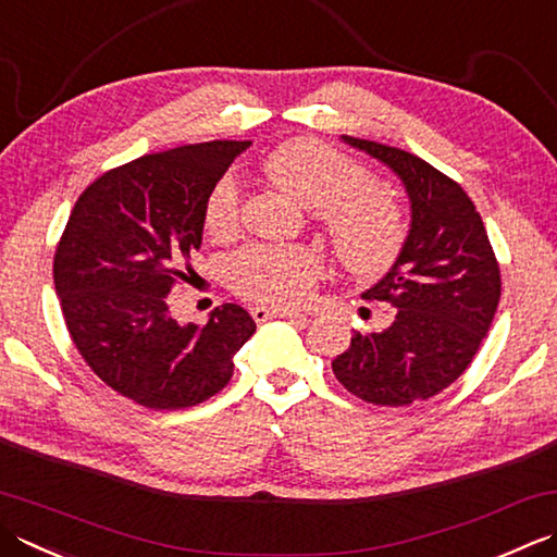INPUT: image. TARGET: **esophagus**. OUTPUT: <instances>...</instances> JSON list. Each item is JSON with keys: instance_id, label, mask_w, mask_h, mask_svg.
Returning <instances> with one entry per match:
<instances>
[{"instance_id": "obj_1", "label": "esophagus", "mask_w": 557, "mask_h": 557, "mask_svg": "<svg viewBox=\"0 0 557 557\" xmlns=\"http://www.w3.org/2000/svg\"><path fill=\"white\" fill-rule=\"evenodd\" d=\"M250 315H253L258 323L270 321V319H289V321H297V323H307V315L299 313V311L272 309V307H263V304H256V307H250Z\"/></svg>"}]
</instances>
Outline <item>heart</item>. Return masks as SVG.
Returning <instances> with one entry per match:
<instances>
[{
  "instance_id": "heart-1",
  "label": "heart",
  "mask_w": 557,
  "mask_h": 557,
  "mask_svg": "<svg viewBox=\"0 0 557 557\" xmlns=\"http://www.w3.org/2000/svg\"><path fill=\"white\" fill-rule=\"evenodd\" d=\"M263 173L289 200L311 207L337 263L347 272L359 277L379 275L398 258L406 242L398 205L337 149L315 139H289L265 157ZM205 224L216 238L236 232L238 190L228 178L210 193ZM319 275L321 260L311 250L294 246H250L232 263L234 289L275 307L301 304Z\"/></svg>"
}]
</instances>
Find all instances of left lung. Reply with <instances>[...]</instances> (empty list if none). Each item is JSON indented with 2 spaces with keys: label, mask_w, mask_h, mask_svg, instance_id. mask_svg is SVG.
<instances>
[{
  "label": "left lung",
  "mask_w": 557,
  "mask_h": 557,
  "mask_svg": "<svg viewBox=\"0 0 557 557\" xmlns=\"http://www.w3.org/2000/svg\"><path fill=\"white\" fill-rule=\"evenodd\" d=\"M396 173L410 200V232L396 263L362 297L386 301L379 333L352 335L333 374L374 406L428 400L459 379L495 319L499 265L481 214L459 183L428 161L379 141L343 135Z\"/></svg>",
  "instance_id": "1"
}]
</instances>
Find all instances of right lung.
Returning <instances> with one entry per match:
<instances>
[{
  "instance_id": "right-lung-1",
  "label": "right lung",
  "mask_w": 557,
  "mask_h": 557,
  "mask_svg": "<svg viewBox=\"0 0 557 557\" xmlns=\"http://www.w3.org/2000/svg\"><path fill=\"white\" fill-rule=\"evenodd\" d=\"M248 145L214 139L139 157L96 178L64 226L52 265L64 323L94 374L139 406L183 410L220 394L256 333L238 304L195 325L173 319L169 299L202 246L210 193Z\"/></svg>"
}]
</instances>
